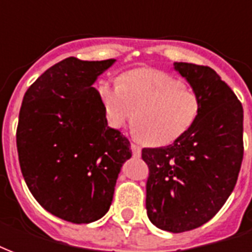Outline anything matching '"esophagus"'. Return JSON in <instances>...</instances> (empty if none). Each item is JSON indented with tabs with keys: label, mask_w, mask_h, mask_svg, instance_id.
I'll return each mask as SVG.
<instances>
[{
	"label": "esophagus",
	"mask_w": 252,
	"mask_h": 252,
	"mask_svg": "<svg viewBox=\"0 0 252 252\" xmlns=\"http://www.w3.org/2000/svg\"><path fill=\"white\" fill-rule=\"evenodd\" d=\"M131 150H132V155H133L135 158H140V155H142V148L139 147L137 144H135V143H132Z\"/></svg>",
	"instance_id": "obj_1"
}]
</instances>
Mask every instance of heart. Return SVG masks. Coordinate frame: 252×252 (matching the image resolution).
<instances>
[{
    "instance_id": "heart-1",
    "label": "heart",
    "mask_w": 252,
    "mask_h": 252,
    "mask_svg": "<svg viewBox=\"0 0 252 252\" xmlns=\"http://www.w3.org/2000/svg\"><path fill=\"white\" fill-rule=\"evenodd\" d=\"M97 93L108 126L119 129L133 115L135 135L154 147L178 140L201 113V99L194 90L153 68L126 72L119 85L102 81Z\"/></svg>"
}]
</instances>
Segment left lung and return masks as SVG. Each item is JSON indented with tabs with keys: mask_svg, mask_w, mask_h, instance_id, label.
I'll list each match as a JSON object with an SVG mask.
<instances>
[{
	"mask_svg": "<svg viewBox=\"0 0 252 252\" xmlns=\"http://www.w3.org/2000/svg\"><path fill=\"white\" fill-rule=\"evenodd\" d=\"M201 99L195 124L173 144L143 148L148 164L147 216L173 233L201 227L232 193L243 160V106L208 66L175 62Z\"/></svg>",
	"mask_w": 252,
	"mask_h": 252,
	"instance_id": "8db88e82",
	"label": "left lung"
}]
</instances>
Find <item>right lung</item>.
Instances as JSON below:
<instances>
[{"label": "right lung", "instance_id": "add662e5", "mask_svg": "<svg viewBox=\"0 0 252 252\" xmlns=\"http://www.w3.org/2000/svg\"><path fill=\"white\" fill-rule=\"evenodd\" d=\"M116 61L67 58L32 83L16 133L25 184L47 212L74 224L109 211L131 143L108 126L93 83Z\"/></svg>", "mask_w": 252, "mask_h": 252}]
</instances>
